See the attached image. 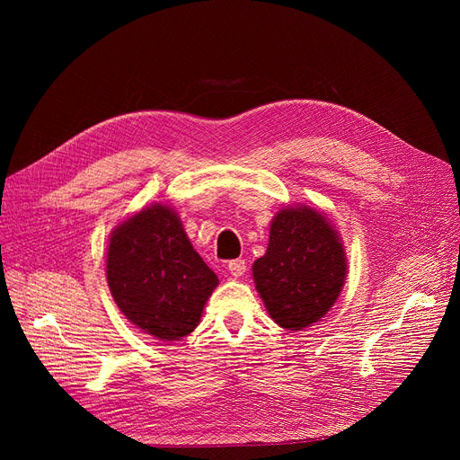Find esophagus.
<instances>
[{
    "mask_svg": "<svg viewBox=\"0 0 460 460\" xmlns=\"http://www.w3.org/2000/svg\"><path fill=\"white\" fill-rule=\"evenodd\" d=\"M227 269L231 272V276L234 278H240L244 272H246V261L244 259H234V261H229Z\"/></svg>",
    "mask_w": 460,
    "mask_h": 460,
    "instance_id": "obj_1",
    "label": "esophagus"
}]
</instances>
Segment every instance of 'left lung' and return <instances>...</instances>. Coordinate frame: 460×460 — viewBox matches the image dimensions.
Segmentation results:
<instances>
[{"mask_svg":"<svg viewBox=\"0 0 460 460\" xmlns=\"http://www.w3.org/2000/svg\"><path fill=\"white\" fill-rule=\"evenodd\" d=\"M347 278L345 252L326 217L309 207L283 208L269 250L253 262L257 291L274 323L304 330L326 315Z\"/></svg>","mask_w":460,"mask_h":460,"instance_id":"1","label":"left lung"}]
</instances>
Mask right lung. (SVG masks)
Wrapping results in <instances>:
<instances>
[{
	"label": "right lung",
	"instance_id": "add662e5",
	"mask_svg": "<svg viewBox=\"0 0 460 460\" xmlns=\"http://www.w3.org/2000/svg\"><path fill=\"white\" fill-rule=\"evenodd\" d=\"M106 276L125 317L160 341L196 330L217 276L191 248L179 216L153 205L110 238Z\"/></svg>",
	"mask_w": 460,
	"mask_h": 460
}]
</instances>
